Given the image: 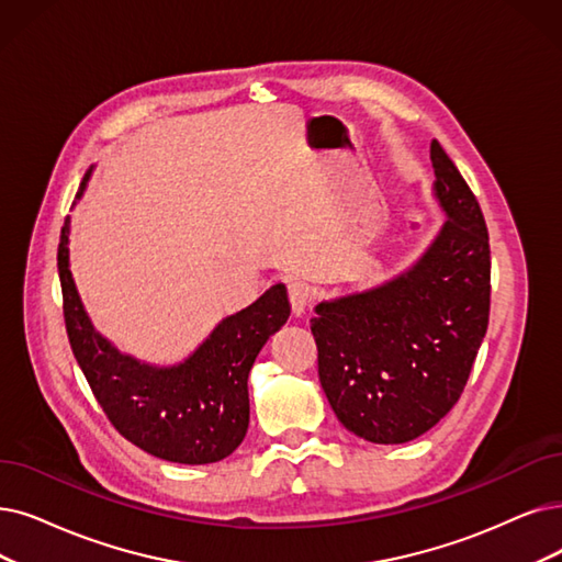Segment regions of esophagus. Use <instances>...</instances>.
Segmentation results:
<instances>
[{
	"mask_svg": "<svg viewBox=\"0 0 562 562\" xmlns=\"http://www.w3.org/2000/svg\"><path fill=\"white\" fill-rule=\"evenodd\" d=\"M288 302H290V311H293L295 318H302L308 304H311V295L308 288L304 283H288Z\"/></svg>",
	"mask_w": 562,
	"mask_h": 562,
	"instance_id": "obj_1",
	"label": "esophagus"
}]
</instances>
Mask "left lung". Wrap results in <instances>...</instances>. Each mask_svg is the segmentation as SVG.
<instances>
[{
	"mask_svg": "<svg viewBox=\"0 0 562 562\" xmlns=\"http://www.w3.org/2000/svg\"><path fill=\"white\" fill-rule=\"evenodd\" d=\"M431 164L447 214L436 241L408 272L367 293L323 302L311 318L334 415L378 445L415 440L454 408L488 327L484 214L438 140Z\"/></svg>",
	"mask_w": 562,
	"mask_h": 562,
	"instance_id": "left-lung-1",
	"label": "left lung"
}]
</instances>
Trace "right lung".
Returning a JSON list of instances; mask_svg holds the SVG:
<instances>
[{
    "label": "right lung",
    "mask_w": 562,
    "mask_h": 562,
    "mask_svg": "<svg viewBox=\"0 0 562 562\" xmlns=\"http://www.w3.org/2000/svg\"><path fill=\"white\" fill-rule=\"evenodd\" d=\"M87 179L89 172L76 198ZM57 269L71 350L110 424L147 454L172 463L203 465L231 457L249 429V371L290 316L285 285H272L251 306L221 321L182 364L159 369L122 355L89 323L69 269V216Z\"/></svg>",
    "instance_id": "1"
}]
</instances>
